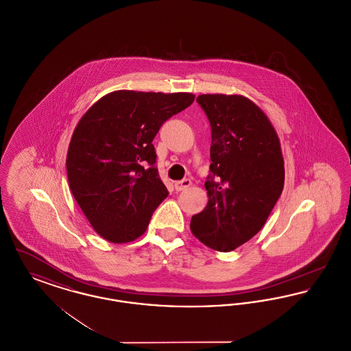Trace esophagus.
Segmentation results:
<instances>
[{
  "instance_id": "34e87169",
  "label": "esophagus",
  "mask_w": 351,
  "mask_h": 351,
  "mask_svg": "<svg viewBox=\"0 0 351 351\" xmlns=\"http://www.w3.org/2000/svg\"><path fill=\"white\" fill-rule=\"evenodd\" d=\"M191 184H192V182H191L189 179H184V180H180V182H176V183H175V189H176V191H184V189H186L188 186H191Z\"/></svg>"
}]
</instances>
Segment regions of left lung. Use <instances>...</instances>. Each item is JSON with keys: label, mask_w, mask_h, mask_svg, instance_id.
<instances>
[{"label": "left lung", "mask_w": 351, "mask_h": 351, "mask_svg": "<svg viewBox=\"0 0 351 351\" xmlns=\"http://www.w3.org/2000/svg\"><path fill=\"white\" fill-rule=\"evenodd\" d=\"M210 122L208 204L191 219L192 234L213 250H234L266 223L284 186L280 141L267 116L241 95H201Z\"/></svg>", "instance_id": "obj_1"}]
</instances>
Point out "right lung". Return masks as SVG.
<instances>
[{
  "label": "right lung",
  "mask_w": 351,
  "mask_h": 351,
  "mask_svg": "<svg viewBox=\"0 0 351 351\" xmlns=\"http://www.w3.org/2000/svg\"><path fill=\"white\" fill-rule=\"evenodd\" d=\"M192 93L116 90L79 121L67 152L71 192L104 239L126 243L146 232L168 196L155 167L152 141L168 118L188 108Z\"/></svg>",
  "instance_id": "add662e5"
}]
</instances>
